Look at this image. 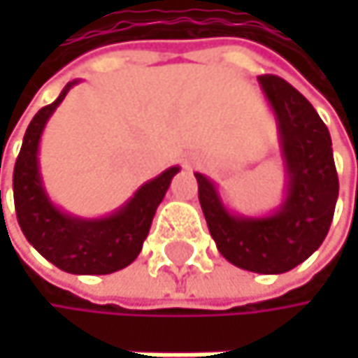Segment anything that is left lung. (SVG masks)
<instances>
[{
    "label": "left lung",
    "instance_id": "8db88e82",
    "mask_svg": "<svg viewBox=\"0 0 358 358\" xmlns=\"http://www.w3.org/2000/svg\"><path fill=\"white\" fill-rule=\"evenodd\" d=\"M261 91L273 109L286 168V199L267 217L230 213L215 184L203 174L199 203L217 250L236 267L255 273H284L320 249L327 236L338 174L327 126L313 106L284 78L259 76Z\"/></svg>",
    "mask_w": 358,
    "mask_h": 358
}]
</instances>
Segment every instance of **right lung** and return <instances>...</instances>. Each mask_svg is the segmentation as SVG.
<instances>
[{
  "instance_id": "add662e5",
  "label": "right lung",
  "mask_w": 358,
  "mask_h": 358,
  "mask_svg": "<svg viewBox=\"0 0 358 358\" xmlns=\"http://www.w3.org/2000/svg\"><path fill=\"white\" fill-rule=\"evenodd\" d=\"M74 85L76 80L68 83L59 97L38 109L31 120L14 166V205L27 241L49 263L68 273L103 275L124 269L138 257L153 215L180 168L174 166L143 184L124 207L108 217L83 220L59 211L43 188L36 155L49 115Z\"/></svg>"
}]
</instances>
